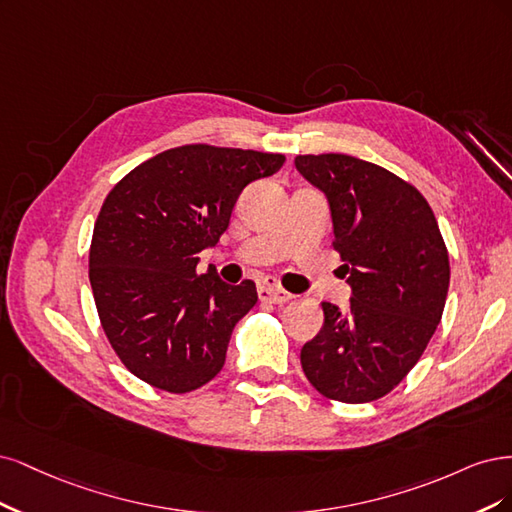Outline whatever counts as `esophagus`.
<instances>
[{"label": "esophagus", "instance_id": "1", "mask_svg": "<svg viewBox=\"0 0 512 512\" xmlns=\"http://www.w3.org/2000/svg\"><path fill=\"white\" fill-rule=\"evenodd\" d=\"M257 295L261 302H270V304H285L293 298V295L287 293L283 287H278L274 278H263L257 285Z\"/></svg>", "mask_w": 512, "mask_h": 512}]
</instances>
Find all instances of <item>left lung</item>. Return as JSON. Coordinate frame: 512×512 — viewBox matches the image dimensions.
Here are the masks:
<instances>
[{"label": "left lung", "mask_w": 512, "mask_h": 512, "mask_svg": "<svg viewBox=\"0 0 512 512\" xmlns=\"http://www.w3.org/2000/svg\"><path fill=\"white\" fill-rule=\"evenodd\" d=\"M295 168L327 200L349 310L323 302L321 332L302 346L304 374L346 404L383 398L417 364L440 323L449 253L434 212L406 180L351 155H300Z\"/></svg>", "instance_id": "obj_1"}]
</instances>
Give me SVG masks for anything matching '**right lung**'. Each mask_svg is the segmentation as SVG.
<instances>
[{
	"instance_id": "obj_1",
	"label": "right lung",
	"mask_w": 512,
	"mask_h": 512,
	"mask_svg": "<svg viewBox=\"0 0 512 512\" xmlns=\"http://www.w3.org/2000/svg\"><path fill=\"white\" fill-rule=\"evenodd\" d=\"M285 155L189 144L140 163L95 221L89 280L104 332L125 368L170 393L206 385L225 364L236 323L257 302L253 280L197 272L242 189Z\"/></svg>"
}]
</instances>
